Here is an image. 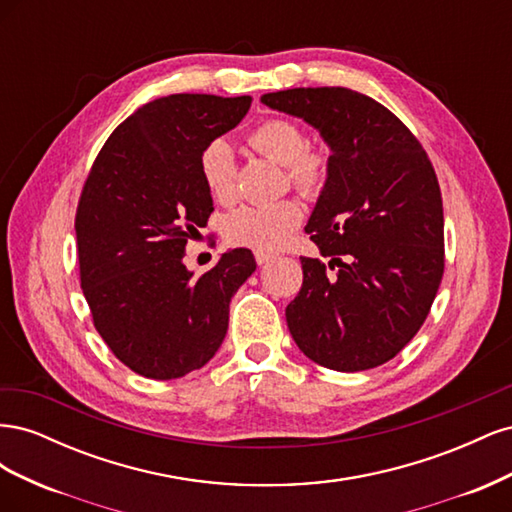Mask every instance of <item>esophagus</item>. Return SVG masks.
I'll use <instances>...</instances> for the list:
<instances>
[{"mask_svg": "<svg viewBox=\"0 0 512 512\" xmlns=\"http://www.w3.org/2000/svg\"><path fill=\"white\" fill-rule=\"evenodd\" d=\"M271 260H275V254H269V252H256V262H258L260 267H262V265H267V262H271Z\"/></svg>", "mask_w": 512, "mask_h": 512, "instance_id": "obj_1", "label": "esophagus"}]
</instances>
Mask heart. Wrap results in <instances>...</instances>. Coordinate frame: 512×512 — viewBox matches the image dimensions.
<instances>
[{
	"label": "heart",
	"mask_w": 512,
	"mask_h": 512,
	"mask_svg": "<svg viewBox=\"0 0 512 512\" xmlns=\"http://www.w3.org/2000/svg\"><path fill=\"white\" fill-rule=\"evenodd\" d=\"M250 145L288 170L294 188L305 194L316 192L327 179V158L307 149V134L288 119H269L250 134ZM198 170L207 192L218 203H230L237 194V156L226 138H213L198 156ZM303 220V209L294 200L243 205L226 218L230 243L275 252L284 247Z\"/></svg>",
	"instance_id": "heart-1"
}]
</instances>
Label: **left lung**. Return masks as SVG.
<instances>
[{
	"label": "left lung",
	"instance_id": "8db88e82",
	"mask_svg": "<svg viewBox=\"0 0 512 512\" xmlns=\"http://www.w3.org/2000/svg\"><path fill=\"white\" fill-rule=\"evenodd\" d=\"M260 102L309 123L331 151L305 230L339 269L329 277L322 260L301 258L303 286L286 307L292 339L335 371L391 361L421 329L442 282L436 170L404 123L359 91L299 87Z\"/></svg>",
	"mask_w": 512,
	"mask_h": 512
}]
</instances>
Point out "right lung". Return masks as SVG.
<instances>
[{"mask_svg":"<svg viewBox=\"0 0 512 512\" xmlns=\"http://www.w3.org/2000/svg\"><path fill=\"white\" fill-rule=\"evenodd\" d=\"M250 104L207 94L147 102L108 136L85 181L74 222L81 288L106 346L145 378L173 380L209 363L232 294L256 271L245 247L200 277L183 265L185 243L213 211L200 151Z\"/></svg>","mask_w":512,"mask_h":512,"instance_id":"add662e5","label":"right lung"}]
</instances>
